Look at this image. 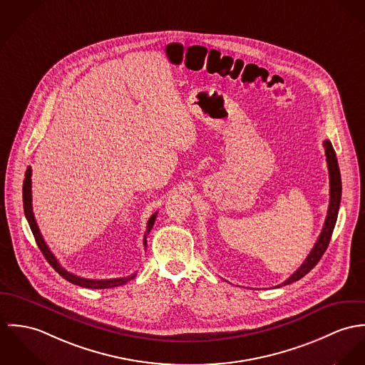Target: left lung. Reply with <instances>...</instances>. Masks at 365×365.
<instances>
[{"label":"left lung","mask_w":365,"mask_h":365,"mask_svg":"<svg viewBox=\"0 0 365 365\" xmlns=\"http://www.w3.org/2000/svg\"><path fill=\"white\" fill-rule=\"evenodd\" d=\"M324 153H326V161H327V169H329V182H330V202H329V208H327V215L324 220V230H322L318 241L315 243V246L312 247L311 253L308 255L305 262L301 264V267L294 274H291L284 283L279 284L277 287H283L287 284L298 282L318 264L324 250L327 249L331 232L336 225L340 200H341V178H340L339 163H337L336 153L333 150L331 143L329 140H324Z\"/></svg>","instance_id":"obj_1"}]
</instances>
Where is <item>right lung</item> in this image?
Instances as JSON below:
<instances>
[{"mask_svg":"<svg viewBox=\"0 0 365 365\" xmlns=\"http://www.w3.org/2000/svg\"><path fill=\"white\" fill-rule=\"evenodd\" d=\"M32 169L31 166H28L26 169V173H25V180H24V210H25V215H26V220L29 222V227L34 232V237L36 240V243L39 246V249L43 253V256L46 257V260L48 262V264L63 277L66 279L67 282L70 283L76 284V285H80V287H85V288H93V289H103V288H113V287H119L123 284L130 282L131 279L135 277L137 273L131 274V276H127V277H119V279H109V280H91V279H83L80 276H76L70 272H67L66 269L61 267V264L58 263V260L56 259V256L50 252L48 246L44 242L43 237H41V231H39V227L36 224V220H35V215H34V210H32ZM155 218H157V212L153 214L147 222V232L144 235V246H147V234H150L154 222H155Z\"/></svg>","mask_w":365,"mask_h":365,"instance_id":"1","label":"right lung"}]
</instances>
